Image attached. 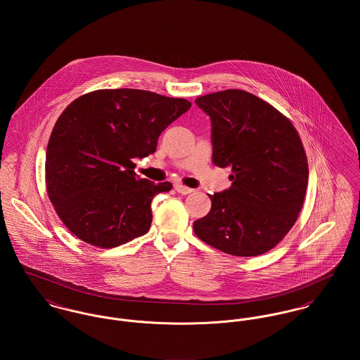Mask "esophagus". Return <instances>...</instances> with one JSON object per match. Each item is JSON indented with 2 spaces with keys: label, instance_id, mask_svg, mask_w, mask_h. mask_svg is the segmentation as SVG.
Segmentation results:
<instances>
[{
  "label": "esophagus",
  "instance_id": "esophagus-1",
  "mask_svg": "<svg viewBox=\"0 0 360 360\" xmlns=\"http://www.w3.org/2000/svg\"><path fill=\"white\" fill-rule=\"evenodd\" d=\"M174 190L177 191V193H180V194H183V195H187V194H191L194 190L193 188H188V187H186V186H183V184H174Z\"/></svg>",
  "mask_w": 360,
  "mask_h": 360
}]
</instances>
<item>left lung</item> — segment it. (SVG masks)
<instances>
[{
  "mask_svg": "<svg viewBox=\"0 0 360 360\" xmlns=\"http://www.w3.org/2000/svg\"><path fill=\"white\" fill-rule=\"evenodd\" d=\"M212 122V160L231 167V187L209 195L212 207L194 221L210 247L257 257L291 230L308 187L307 154L294 124L274 106L244 90L198 97Z\"/></svg>",
  "mask_w": 360,
  "mask_h": 360,
  "instance_id": "1",
  "label": "left lung"
}]
</instances>
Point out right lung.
Returning <instances> with one entry per match:
<instances>
[{"instance_id": "obj_1", "label": "right lung", "mask_w": 360, "mask_h": 360, "mask_svg": "<svg viewBox=\"0 0 360 360\" xmlns=\"http://www.w3.org/2000/svg\"><path fill=\"white\" fill-rule=\"evenodd\" d=\"M191 108L134 89L97 90L69 103L58 117L46 154L49 198L82 241L115 248L144 236L151 202L172 190L134 173V158L154 154L160 133Z\"/></svg>"}]
</instances>
